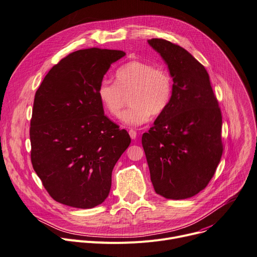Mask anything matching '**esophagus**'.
I'll return each instance as SVG.
<instances>
[{
	"instance_id": "obj_1",
	"label": "esophagus",
	"mask_w": 257,
	"mask_h": 257,
	"mask_svg": "<svg viewBox=\"0 0 257 257\" xmlns=\"http://www.w3.org/2000/svg\"><path fill=\"white\" fill-rule=\"evenodd\" d=\"M128 134H130L131 139H133V140H136V139H137V133H136V131L130 130V131H128Z\"/></svg>"
}]
</instances>
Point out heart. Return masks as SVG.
<instances>
[{"mask_svg":"<svg viewBox=\"0 0 257 257\" xmlns=\"http://www.w3.org/2000/svg\"><path fill=\"white\" fill-rule=\"evenodd\" d=\"M115 79L116 83L102 81L97 87V96L105 111L113 117L120 115L130 96L131 107L120 117L125 125L146 123L151 114H162L171 102L173 81L170 73L162 67L132 61L116 70Z\"/></svg>","mask_w":257,"mask_h":257,"instance_id":"b5f03b06","label":"heart"}]
</instances>
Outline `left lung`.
<instances>
[{"label": "left lung", "mask_w": 257, "mask_h": 257, "mask_svg": "<svg viewBox=\"0 0 257 257\" xmlns=\"http://www.w3.org/2000/svg\"><path fill=\"white\" fill-rule=\"evenodd\" d=\"M148 44L163 57L173 79L168 108L142 136L154 190L184 200L203 190L222 155V116L205 67L184 48L164 39Z\"/></svg>", "instance_id": "1"}]
</instances>
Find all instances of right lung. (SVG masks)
<instances>
[{
  "label": "right lung",
  "mask_w": 257,
  "mask_h": 257,
  "mask_svg": "<svg viewBox=\"0 0 257 257\" xmlns=\"http://www.w3.org/2000/svg\"><path fill=\"white\" fill-rule=\"evenodd\" d=\"M121 50H77L52 67L35 94L33 168L52 199L90 209L109 195L112 171L131 143L104 115L97 87Z\"/></svg>",
  "instance_id": "add662e5"
}]
</instances>
